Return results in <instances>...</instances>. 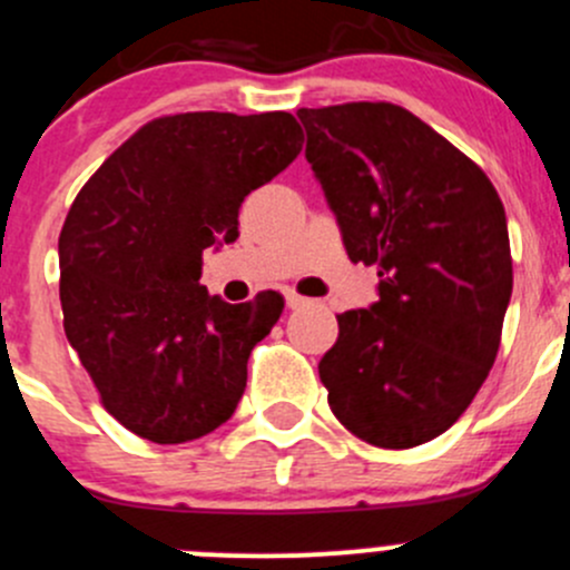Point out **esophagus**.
Returning a JSON list of instances; mask_svg holds the SVG:
<instances>
[{"mask_svg":"<svg viewBox=\"0 0 570 570\" xmlns=\"http://www.w3.org/2000/svg\"><path fill=\"white\" fill-rule=\"evenodd\" d=\"M285 304L291 309H298V307H304V304H307V298L304 296H298V293H293V291H287L285 293Z\"/></svg>","mask_w":570,"mask_h":570,"instance_id":"obj_1","label":"esophagus"}]
</instances>
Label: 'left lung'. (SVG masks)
Wrapping results in <instances>:
<instances>
[{
  "label": "left lung",
  "instance_id": "left-lung-1",
  "mask_svg": "<svg viewBox=\"0 0 570 570\" xmlns=\"http://www.w3.org/2000/svg\"><path fill=\"white\" fill-rule=\"evenodd\" d=\"M307 157L376 302L337 315L318 374L335 419L382 449L443 435L493 365L512 293L510 238L482 168L387 101L302 107Z\"/></svg>",
  "mask_w": 570,
  "mask_h": 570
}]
</instances>
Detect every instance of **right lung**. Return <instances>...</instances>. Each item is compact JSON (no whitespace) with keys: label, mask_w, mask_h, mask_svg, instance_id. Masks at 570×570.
<instances>
[{"label":"right lung","mask_w":570,"mask_h":570,"mask_svg":"<svg viewBox=\"0 0 570 570\" xmlns=\"http://www.w3.org/2000/svg\"><path fill=\"white\" fill-rule=\"evenodd\" d=\"M291 112H179L140 127L88 179L58 240L71 348L107 413L151 443L222 426L283 296H210L202 252L238 240L246 196L302 151Z\"/></svg>","instance_id":"right-lung-1"}]
</instances>
